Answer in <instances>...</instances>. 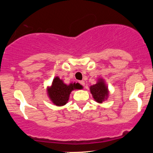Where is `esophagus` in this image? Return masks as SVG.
<instances>
[{"mask_svg":"<svg viewBox=\"0 0 153 153\" xmlns=\"http://www.w3.org/2000/svg\"><path fill=\"white\" fill-rule=\"evenodd\" d=\"M79 82H80V83L81 84L82 86H84V85H85V82H84L83 80H81V81H80Z\"/></svg>","mask_w":153,"mask_h":153,"instance_id":"esophagus-1","label":"esophagus"}]
</instances>
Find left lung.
I'll list each match as a JSON object with an SVG mask.
<instances>
[{"instance_id":"left-lung-1","label":"left lung","mask_w":153,"mask_h":153,"mask_svg":"<svg viewBox=\"0 0 153 153\" xmlns=\"http://www.w3.org/2000/svg\"><path fill=\"white\" fill-rule=\"evenodd\" d=\"M90 91L96 102L101 103L108 98V87L106 86L104 80L102 78L99 79L96 84L91 85L90 87Z\"/></svg>"}]
</instances>
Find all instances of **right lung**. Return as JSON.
Here are the masks:
<instances>
[{"label":"right lung","instance_id":"1","mask_svg":"<svg viewBox=\"0 0 153 153\" xmlns=\"http://www.w3.org/2000/svg\"><path fill=\"white\" fill-rule=\"evenodd\" d=\"M82 85L79 83H71L69 85L65 84L59 77L53 79L52 84L47 89V94L52 102L54 105L62 106L65 105L69 100L71 93L75 89H81Z\"/></svg>","mask_w":153,"mask_h":153}]
</instances>
